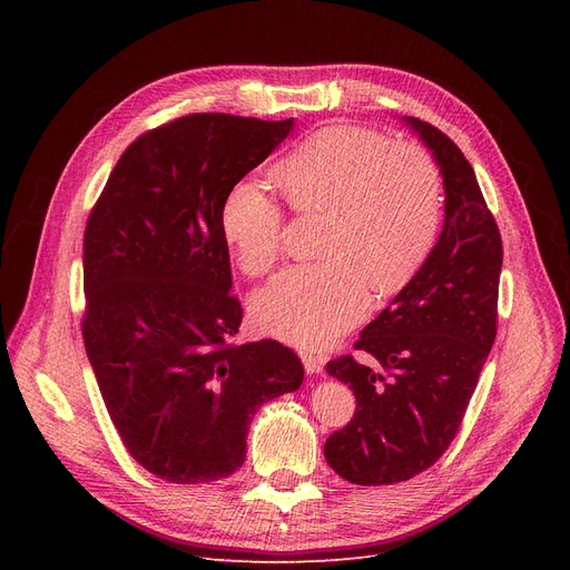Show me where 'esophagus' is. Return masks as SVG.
Here are the masks:
<instances>
[{
  "label": "esophagus",
  "instance_id": "1",
  "mask_svg": "<svg viewBox=\"0 0 570 570\" xmlns=\"http://www.w3.org/2000/svg\"><path fill=\"white\" fill-rule=\"evenodd\" d=\"M301 357H303V365H305V372H307V374H323V367H325L323 355H316V353H301Z\"/></svg>",
  "mask_w": 570,
  "mask_h": 570
}]
</instances>
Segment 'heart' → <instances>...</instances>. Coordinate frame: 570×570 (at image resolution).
<instances>
[{
  "label": "heart",
  "instance_id": "b5f03b06",
  "mask_svg": "<svg viewBox=\"0 0 570 570\" xmlns=\"http://www.w3.org/2000/svg\"><path fill=\"white\" fill-rule=\"evenodd\" d=\"M297 213H325L314 263L291 265L252 297L261 333L295 344L335 342L376 293L402 288L430 254L441 224V177L421 149L361 127H325L279 166ZM284 215L256 177L226 191L219 226L237 265L261 275L282 249Z\"/></svg>",
  "mask_w": 570,
  "mask_h": 570
}]
</instances>
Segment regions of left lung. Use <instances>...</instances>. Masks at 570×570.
Listing matches in <instances>:
<instances>
[{
    "instance_id": "1",
    "label": "left lung",
    "mask_w": 570,
    "mask_h": 570,
    "mask_svg": "<svg viewBox=\"0 0 570 570\" xmlns=\"http://www.w3.org/2000/svg\"><path fill=\"white\" fill-rule=\"evenodd\" d=\"M404 122L432 149L445 189L443 230L411 282L325 372L348 383L355 413L325 460L355 485H393L430 469L455 439L497 337L503 247L462 149L423 119Z\"/></svg>"
}]
</instances>
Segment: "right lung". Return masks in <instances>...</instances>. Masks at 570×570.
I'll list each match as a JSON object with an SVG mask.
<instances>
[{
	"mask_svg": "<svg viewBox=\"0 0 570 570\" xmlns=\"http://www.w3.org/2000/svg\"><path fill=\"white\" fill-rule=\"evenodd\" d=\"M265 122L196 112L136 138L112 168L82 239V340L129 455L177 485L243 466L261 404L301 387V357L275 340L233 344L219 226L226 191L288 136Z\"/></svg>",
	"mask_w": 570,
	"mask_h": 570,
	"instance_id": "1",
	"label": "right lung"
}]
</instances>
